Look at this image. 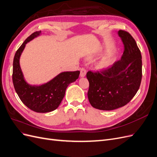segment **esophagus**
Segmentation results:
<instances>
[{"mask_svg":"<svg viewBox=\"0 0 157 157\" xmlns=\"http://www.w3.org/2000/svg\"><path fill=\"white\" fill-rule=\"evenodd\" d=\"M86 71L84 68H82L80 69V77H84L86 76Z\"/></svg>","mask_w":157,"mask_h":157,"instance_id":"34e87169","label":"esophagus"}]
</instances>
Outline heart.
Listing matches in <instances>:
<instances>
[{"instance_id":"heart-1","label":"heart","mask_w":157,"mask_h":157,"mask_svg":"<svg viewBox=\"0 0 157 157\" xmlns=\"http://www.w3.org/2000/svg\"><path fill=\"white\" fill-rule=\"evenodd\" d=\"M111 62V59L110 58H105L99 61V62L97 64V67L99 69L105 68L110 65Z\"/></svg>"}]
</instances>
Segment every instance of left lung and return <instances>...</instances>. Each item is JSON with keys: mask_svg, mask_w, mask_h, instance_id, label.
I'll return each instance as SVG.
<instances>
[{"mask_svg": "<svg viewBox=\"0 0 157 157\" xmlns=\"http://www.w3.org/2000/svg\"><path fill=\"white\" fill-rule=\"evenodd\" d=\"M118 35L124 44L121 60L101 73L88 71V98L91 105L99 110L112 111L130 102L138 90L142 77L141 52L126 31Z\"/></svg>", "mask_w": 157, "mask_h": 157, "instance_id": "8db88e82", "label": "left lung"}]
</instances>
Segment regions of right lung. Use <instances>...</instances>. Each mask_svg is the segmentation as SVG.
Here are the masks:
<instances>
[{
  "label": "right lung",
  "instance_id": "1",
  "mask_svg": "<svg viewBox=\"0 0 157 157\" xmlns=\"http://www.w3.org/2000/svg\"><path fill=\"white\" fill-rule=\"evenodd\" d=\"M41 34V31L33 33L16 51L13 61L12 80L16 92L25 105L36 113H48L59 107L66 88L78 78L80 71L60 73L48 82L41 85L28 83L20 67V57L28 42Z\"/></svg>",
  "mask_w": 157,
  "mask_h": 157
}]
</instances>
